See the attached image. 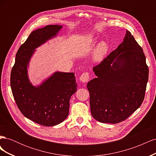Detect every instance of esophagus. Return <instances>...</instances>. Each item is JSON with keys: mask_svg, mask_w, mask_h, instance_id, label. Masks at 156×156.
Masks as SVG:
<instances>
[{"mask_svg": "<svg viewBox=\"0 0 156 156\" xmlns=\"http://www.w3.org/2000/svg\"><path fill=\"white\" fill-rule=\"evenodd\" d=\"M80 81L83 83H87L90 79V73L88 72H84L81 76H80Z\"/></svg>", "mask_w": 156, "mask_h": 156, "instance_id": "34e87169", "label": "esophagus"}]
</instances>
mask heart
I'll use <instances>...</instances> for the list:
<instances>
[{
  "mask_svg": "<svg viewBox=\"0 0 156 156\" xmlns=\"http://www.w3.org/2000/svg\"><path fill=\"white\" fill-rule=\"evenodd\" d=\"M108 50L107 45L105 42H101L98 45L94 52V58L96 60H101L106 55Z\"/></svg>",
  "mask_w": 156,
  "mask_h": 156,
  "instance_id": "heart-1",
  "label": "heart"
}]
</instances>
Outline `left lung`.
Returning <instances> with one entry per match:
<instances>
[{
  "mask_svg": "<svg viewBox=\"0 0 156 156\" xmlns=\"http://www.w3.org/2000/svg\"><path fill=\"white\" fill-rule=\"evenodd\" d=\"M97 76L87 84L94 119L117 124L144 100L149 69L142 48L126 30L123 42L93 68Z\"/></svg>",
  "mask_w": 156,
  "mask_h": 156,
  "instance_id": "8db88e82",
  "label": "left lung"
}]
</instances>
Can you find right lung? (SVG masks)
I'll return each mask as SVG.
<instances>
[{
  "mask_svg": "<svg viewBox=\"0 0 156 156\" xmlns=\"http://www.w3.org/2000/svg\"><path fill=\"white\" fill-rule=\"evenodd\" d=\"M60 25H48L31 32L19 48L12 69L10 85L16 104L27 119L44 126H53L68 116L70 98L77 90L74 73L55 72L39 87L32 86L27 65L34 49L54 37Z\"/></svg>",
  "mask_w": 156,
  "mask_h": 156,
  "instance_id": "1",
  "label": "right lung"
}]
</instances>
